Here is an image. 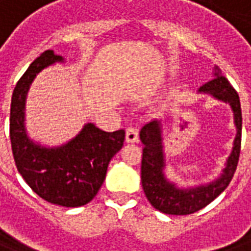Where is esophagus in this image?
Here are the masks:
<instances>
[{
  "mask_svg": "<svg viewBox=\"0 0 251 251\" xmlns=\"http://www.w3.org/2000/svg\"><path fill=\"white\" fill-rule=\"evenodd\" d=\"M126 142L127 143H135L138 142V131L133 127H129L126 130Z\"/></svg>",
  "mask_w": 251,
  "mask_h": 251,
  "instance_id": "34e87169",
  "label": "esophagus"
}]
</instances>
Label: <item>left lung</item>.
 Wrapping results in <instances>:
<instances>
[{"mask_svg":"<svg viewBox=\"0 0 251 251\" xmlns=\"http://www.w3.org/2000/svg\"><path fill=\"white\" fill-rule=\"evenodd\" d=\"M198 94L208 95L215 100L229 104L233 113L236 126L233 147L216 178L199 185L176 182L167 176V156L160 120L147 122L139 133V138L145 146L142 157V186L150 203L156 210L168 215H190L202 210L226 190L237 168L242 131L241 104L237 92L226 76L222 75L219 66L215 65L212 79L203 84Z\"/></svg>","mask_w":251,"mask_h":251,"instance_id":"obj_1","label":"left lung"}]
</instances>
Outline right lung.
I'll use <instances>...</instances> for the list:
<instances>
[{
  "instance_id": "obj_1",
  "label": "right lung",
  "mask_w": 251,
  "mask_h": 251,
  "mask_svg": "<svg viewBox=\"0 0 251 251\" xmlns=\"http://www.w3.org/2000/svg\"><path fill=\"white\" fill-rule=\"evenodd\" d=\"M66 62L45 50L29 65L14 88L10 108V141L18 172L40 198L64 207L91 202L105 179L108 164L122 149L125 131L106 133L87 122L75 137L58 146H45L25 129V101L31 84L44 69Z\"/></svg>"
}]
</instances>
